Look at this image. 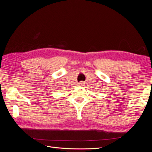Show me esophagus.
Listing matches in <instances>:
<instances>
[{"mask_svg": "<svg viewBox=\"0 0 152 152\" xmlns=\"http://www.w3.org/2000/svg\"><path fill=\"white\" fill-rule=\"evenodd\" d=\"M83 84H84V83H83V82H80V83H79V84H80V86H82V85H83Z\"/></svg>", "mask_w": 152, "mask_h": 152, "instance_id": "34e87169", "label": "esophagus"}]
</instances>
